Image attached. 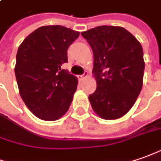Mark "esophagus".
Listing matches in <instances>:
<instances>
[{"instance_id":"obj_1","label":"esophagus","mask_w":161,"mask_h":161,"mask_svg":"<svg viewBox=\"0 0 161 161\" xmlns=\"http://www.w3.org/2000/svg\"><path fill=\"white\" fill-rule=\"evenodd\" d=\"M87 76H88V73H87V72H85V73H84L83 75L79 76V78H80L81 80H82V79H84V78H85V77H86Z\"/></svg>"}]
</instances>
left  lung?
Here are the masks:
<instances>
[{"instance_id":"left-lung-1","label":"left lung","mask_w":161,"mask_h":161,"mask_svg":"<svg viewBox=\"0 0 161 161\" xmlns=\"http://www.w3.org/2000/svg\"><path fill=\"white\" fill-rule=\"evenodd\" d=\"M93 52L97 88L89 100L105 120L123 116L135 104L145 70L141 44L120 26L102 25L81 32Z\"/></svg>"}]
</instances>
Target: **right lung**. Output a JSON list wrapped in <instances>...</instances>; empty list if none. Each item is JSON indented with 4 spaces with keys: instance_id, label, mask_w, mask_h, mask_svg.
I'll list each match as a JSON object with an SVG mask.
<instances>
[{
    "instance_id": "right-lung-1",
    "label": "right lung",
    "mask_w": 161,
    "mask_h": 161,
    "mask_svg": "<svg viewBox=\"0 0 161 161\" xmlns=\"http://www.w3.org/2000/svg\"><path fill=\"white\" fill-rule=\"evenodd\" d=\"M79 32L62 25L39 27L26 37L15 67L21 98L37 117L55 121L68 111L77 79L62 65Z\"/></svg>"
}]
</instances>
